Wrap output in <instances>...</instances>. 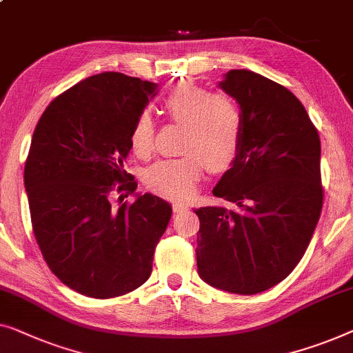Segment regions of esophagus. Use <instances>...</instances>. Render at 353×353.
<instances>
[{"instance_id": "esophagus-1", "label": "esophagus", "mask_w": 353, "mask_h": 353, "mask_svg": "<svg viewBox=\"0 0 353 353\" xmlns=\"http://www.w3.org/2000/svg\"><path fill=\"white\" fill-rule=\"evenodd\" d=\"M173 212L175 213H178V212H183V210H188L189 208V205L188 203H185V202H173Z\"/></svg>"}]
</instances>
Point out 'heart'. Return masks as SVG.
Here are the masks:
<instances>
[{"instance_id":"obj_1","label":"heart","mask_w":353,"mask_h":353,"mask_svg":"<svg viewBox=\"0 0 353 353\" xmlns=\"http://www.w3.org/2000/svg\"><path fill=\"white\" fill-rule=\"evenodd\" d=\"M162 108L173 122L183 124L178 156L156 161L143 173L145 185L161 196L188 197L196 189L205 162L210 170L232 165L240 151L243 117L239 105L226 94H213L191 81H180L162 97ZM130 148L148 157L154 148V121L148 113L137 117Z\"/></svg>"}]
</instances>
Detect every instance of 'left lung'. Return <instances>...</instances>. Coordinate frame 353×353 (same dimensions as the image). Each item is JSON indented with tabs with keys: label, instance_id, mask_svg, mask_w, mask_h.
<instances>
[{
	"label": "left lung",
	"instance_id": "1",
	"mask_svg": "<svg viewBox=\"0 0 353 353\" xmlns=\"http://www.w3.org/2000/svg\"><path fill=\"white\" fill-rule=\"evenodd\" d=\"M243 117L240 151L213 196L236 208L202 207L197 270L214 288L256 294L293 272L323 207L320 137L291 92L248 70L219 83Z\"/></svg>",
	"mask_w": 353,
	"mask_h": 353
}]
</instances>
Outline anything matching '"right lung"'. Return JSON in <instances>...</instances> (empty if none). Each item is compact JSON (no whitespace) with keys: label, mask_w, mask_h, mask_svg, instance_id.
Masks as SVG:
<instances>
[{"label":"right lung","mask_w":353,"mask_h":353,"mask_svg":"<svg viewBox=\"0 0 353 353\" xmlns=\"http://www.w3.org/2000/svg\"><path fill=\"white\" fill-rule=\"evenodd\" d=\"M157 85L116 71L94 74L50 101L25 162L34 239L66 287L97 299L130 293L150 279L156 245L172 207L134 194L124 170L130 132ZM127 197V196H125Z\"/></svg>","instance_id":"add662e5"}]
</instances>
